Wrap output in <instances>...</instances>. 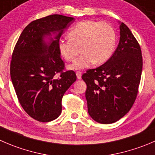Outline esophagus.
Returning <instances> with one entry per match:
<instances>
[{
  "instance_id": "34e87169",
  "label": "esophagus",
  "mask_w": 155,
  "mask_h": 155,
  "mask_svg": "<svg viewBox=\"0 0 155 155\" xmlns=\"http://www.w3.org/2000/svg\"><path fill=\"white\" fill-rule=\"evenodd\" d=\"M76 76H77V79H80L82 78V73L80 71H76Z\"/></svg>"
}]
</instances>
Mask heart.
<instances>
[{
    "label": "heart",
    "mask_w": 155,
    "mask_h": 155,
    "mask_svg": "<svg viewBox=\"0 0 155 155\" xmlns=\"http://www.w3.org/2000/svg\"><path fill=\"white\" fill-rule=\"evenodd\" d=\"M69 38L58 41L60 54L67 61L76 58L80 47L82 54L69 66L72 70H79L104 64L112 56L117 41L114 27L106 22L86 19L80 21L70 28Z\"/></svg>",
    "instance_id": "obj_1"
}]
</instances>
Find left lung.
Masks as SVG:
<instances>
[{"mask_svg":"<svg viewBox=\"0 0 155 155\" xmlns=\"http://www.w3.org/2000/svg\"><path fill=\"white\" fill-rule=\"evenodd\" d=\"M120 30L119 45L111 58L99 67L88 70L82 76L87 85L88 112L99 124H113L125 116L136 101L140 83V45L124 22Z\"/></svg>","mask_w":155,"mask_h":155,"instance_id":"left-lung-1","label":"left lung"}]
</instances>
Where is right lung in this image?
I'll return each instance as SVG.
<instances>
[{
	"mask_svg": "<svg viewBox=\"0 0 155 155\" xmlns=\"http://www.w3.org/2000/svg\"><path fill=\"white\" fill-rule=\"evenodd\" d=\"M74 18L50 15L30 22L13 49L10 77L24 110L39 122H50L61 115L62 97L76 80V73L64 70L58 44L64 28ZM55 35L46 43V36ZM59 73L57 79L55 75Z\"/></svg>",
	"mask_w": 155,
	"mask_h": 155,
	"instance_id": "1",
	"label": "right lung"
}]
</instances>
